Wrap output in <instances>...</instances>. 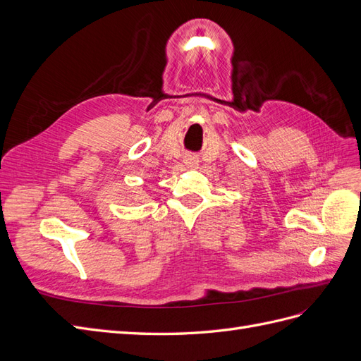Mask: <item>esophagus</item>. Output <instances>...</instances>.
Returning <instances> with one entry per match:
<instances>
[{"instance_id": "1", "label": "esophagus", "mask_w": 361, "mask_h": 361, "mask_svg": "<svg viewBox=\"0 0 361 361\" xmlns=\"http://www.w3.org/2000/svg\"><path fill=\"white\" fill-rule=\"evenodd\" d=\"M183 162L187 167H195L199 164V158H195L194 155H185Z\"/></svg>"}]
</instances>
